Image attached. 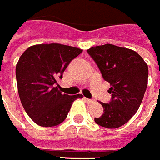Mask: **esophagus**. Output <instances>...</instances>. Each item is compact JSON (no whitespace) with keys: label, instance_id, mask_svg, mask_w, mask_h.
Segmentation results:
<instances>
[{"label":"esophagus","instance_id":"34e87169","mask_svg":"<svg viewBox=\"0 0 160 160\" xmlns=\"http://www.w3.org/2000/svg\"><path fill=\"white\" fill-rule=\"evenodd\" d=\"M84 99H85V101H86V103H88V104H91V103L94 102L93 99H89V98H86V97H84Z\"/></svg>","mask_w":160,"mask_h":160}]
</instances>
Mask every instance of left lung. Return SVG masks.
Listing matches in <instances>:
<instances>
[{
	"instance_id": "1",
	"label": "left lung",
	"mask_w": 160,
	"mask_h": 160,
	"mask_svg": "<svg viewBox=\"0 0 160 160\" xmlns=\"http://www.w3.org/2000/svg\"><path fill=\"white\" fill-rule=\"evenodd\" d=\"M87 52L111 86V100L100 102L104 113L95 122L107 128H118L130 119L141 105L148 86V64L137 52L110 43L92 47Z\"/></svg>"
}]
</instances>
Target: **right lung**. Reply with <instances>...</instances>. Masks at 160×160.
<instances>
[{"mask_svg":"<svg viewBox=\"0 0 160 160\" xmlns=\"http://www.w3.org/2000/svg\"><path fill=\"white\" fill-rule=\"evenodd\" d=\"M83 50L60 43L36 44L21 55L16 65L18 93L32 120L41 127H54L66 118L81 94L69 96L58 89L57 80Z\"/></svg>","mask_w":160,"mask_h":160,"instance_id":"obj_1","label":"right lung"}]
</instances>
